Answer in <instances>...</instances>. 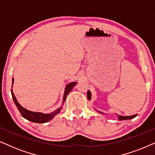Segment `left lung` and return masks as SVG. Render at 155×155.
<instances>
[{"label":"left lung","instance_id":"8db88e82","mask_svg":"<svg viewBox=\"0 0 155 155\" xmlns=\"http://www.w3.org/2000/svg\"><path fill=\"white\" fill-rule=\"evenodd\" d=\"M91 98H92V95H91V92L89 90L87 91V99L89 100H91ZM97 112H99V114H104V113H103V112L101 111H99L98 110L95 109ZM136 115H133V116H118V120H128V119H132V118H135Z\"/></svg>","mask_w":155,"mask_h":155}]
</instances>
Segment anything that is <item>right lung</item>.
<instances>
[{
  "mask_svg": "<svg viewBox=\"0 0 155 155\" xmlns=\"http://www.w3.org/2000/svg\"><path fill=\"white\" fill-rule=\"evenodd\" d=\"M13 83H14V79L12 78V85H13ZM77 83H78L77 82H71V83H68L66 86H65L64 94H63L62 106H61L60 108H58V109H57L56 110H55V111L49 114H44V113H41V112H35V111H29V110L26 109L25 108L22 107V106L19 104L18 100H17L13 92H12V90H11V94H12V99H13L14 103L15 104L17 108H18L19 111H20L21 115L22 116L23 118H25V119L29 120V121H31L34 123H37V124H44V123H46L53 119L55 116H56L58 113H60L61 110L62 109L63 104L65 103L67 95L68 94V93L71 92L72 90H73V87L75 86Z\"/></svg>",
  "mask_w": 155,
  "mask_h": 155,
  "instance_id": "right-lung-1",
  "label": "right lung"
}]
</instances>
